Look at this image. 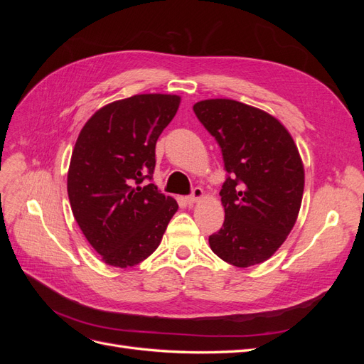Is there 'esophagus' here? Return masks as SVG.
Masks as SVG:
<instances>
[{
    "instance_id": "esophagus-1",
    "label": "esophagus",
    "mask_w": 364,
    "mask_h": 364,
    "mask_svg": "<svg viewBox=\"0 0 364 364\" xmlns=\"http://www.w3.org/2000/svg\"><path fill=\"white\" fill-rule=\"evenodd\" d=\"M203 197V190L199 188V186H196V188L193 190V194L186 197V203L188 205H194L196 202H199Z\"/></svg>"
}]
</instances>
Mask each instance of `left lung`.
I'll list each match as a JSON object with an SVG mask.
<instances>
[{
	"mask_svg": "<svg viewBox=\"0 0 364 364\" xmlns=\"http://www.w3.org/2000/svg\"><path fill=\"white\" fill-rule=\"evenodd\" d=\"M194 114L222 147L225 223L209 237L218 258L235 267L269 259L299 214L305 171L289 130L262 109L229 98L197 102Z\"/></svg>",
	"mask_w": 364,
	"mask_h": 364,
	"instance_id": "8db88e82",
	"label": "left lung"
}]
</instances>
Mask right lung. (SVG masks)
<instances>
[{
    "mask_svg": "<svg viewBox=\"0 0 364 364\" xmlns=\"http://www.w3.org/2000/svg\"><path fill=\"white\" fill-rule=\"evenodd\" d=\"M181 105L173 94H138L86 121L71 155L68 197L77 225L114 267L144 261L161 243L178 202L153 183L155 147Z\"/></svg>",
    "mask_w": 364,
    "mask_h": 364,
    "instance_id": "add662e5",
    "label": "right lung"
}]
</instances>
